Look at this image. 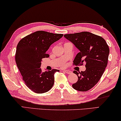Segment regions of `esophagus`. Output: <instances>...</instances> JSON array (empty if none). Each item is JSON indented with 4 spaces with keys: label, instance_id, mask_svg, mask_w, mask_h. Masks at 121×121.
Returning <instances> with one entry per match:
<instances>
[{
    "label": "esophagus",
    "instance_id": "esophagus-1",
    "mask_svg": "<svg viewBox=\"0 0 121 121\" xmlns=\"http://www.w3.org/2000/svg\"><path fill=\"white\" fill-rule=\"evenodd\" d=\"M63 72H65L67 74H71L72 73L71 71L69 70V69H67V70H63Z\"/></svg>",
    "mask_w": 121,
    "mask_h": 121
}]
</instances>
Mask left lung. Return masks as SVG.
Listing matches in <instances>:
<instances>
[{
    "label": "left lung",
    "mask_w": 121,
    "mask_h": 121,
    "mask_svg": "<svg viewBox=\"0 0 121 121\" xmlns=\"http://www.w3.org/2000/svg\"><path fill=\"white\" fill-rule=\"evenodd\" d=\"M64 36L80 50L74 59L73 65L86 64V71L79 73L73 71L78 80L72 87L80 91H86L98 83L105 70L109 53L108 46L104 38L89 32Z\"/></svg>",
    "instance_id": "1"
}]
</instances>
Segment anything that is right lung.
Masks as SVG:
<instances>
[{
  "instance_id": "1",
  "label": "right lung",
  "mask_w": 121,
  "mask_h": 121,
  "mask_svg": "<svg viewBox=\"0 0 121 121\" xmlns=\"http://www.w3.org/2000/svg\"><path fill=\"white\" fill-rule=\"evenodd\" d=\"M63 34L38 31L21 39L16 47L15 61L25 84L37 94L48 91L54 83V74L59 70L42 72V58L49 55L46 52L51 44L60 39Z\"/></svg>"
}]
</instances>
